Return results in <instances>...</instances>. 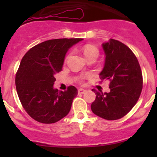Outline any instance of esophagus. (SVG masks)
Here are the masks:
<instances>
[{"mask_svg": "<svg viewBox=\"0 0 157 157\" xmlns=\"http://www.w3.org/2000/svg\"><path fill=\"white\" fill-rule=\"evenodd\" d=\"M86 90H84V89H79L78 92V94H83L84 93L86 92Z\"/></svg>", "mask_w": 157, "mask_h": 157, "instance_id": "obj_1", "label": "esophagus"}]
</instances>
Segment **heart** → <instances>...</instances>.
Returning <instances> with one entry per match:
<instances>
[{"label": "heart", "instance_id": "1", "mask_svg": "<svg viewBox=\"0 0 157 157\" xmlns=\"http://www.w3.org/2000/svg\"><path fill=\"white\" fill-rule=\"evenodd\" d=\"M83 53L85 55V56L87 58L90 57V56H98L99 55V51L95 46L91 45H86L85 46L83 47Z\"/></svg>", "mask_w": 157, "mask_h": 157}]
</instances>
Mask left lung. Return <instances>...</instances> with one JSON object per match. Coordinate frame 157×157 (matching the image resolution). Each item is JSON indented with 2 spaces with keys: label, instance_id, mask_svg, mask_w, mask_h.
<instances>
[{
  "label": "left lung",
  "instance_id": "obj_1",
  "mask_svg": "<svg viewBox=\"0 0 157 157\" xmlns=\"http://www.w3.org/2000/svg\"><path fill=\"white\" fill-rule=\"evenodd\" d=\"M102 48L105 61L100 75L101 79L110 80V92L93 90L96 99L91 110L105 120H119L137 103L142 90V73L134 52L123 43L111 38Z\"/></svg>",
  "mask_w": 157,
  "mask_h": 157
}]
</instances>
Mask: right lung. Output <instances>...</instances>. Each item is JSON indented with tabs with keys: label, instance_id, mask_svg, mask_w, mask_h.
Returning a JSON list of instances; mask_svg holds the SVG:
<instances>
[{
	"label": "right lung",
	"instance_id": "obj_1",
	"mask_svg": "<svg viewBox=\"0 0 157 157\" xmlns=\"http://www.w3.org/2000/svg\"><path fill=\"white\" fill-rule=\"evenodd\" d=\"M82 38H59L31 48L22 59L16 75V91L29 116L41 123H54L68 114L78 94L73 86L59 91L55 75L62 70L69 48Z\"/></svg>",
	"mask_w": 157,
	"mask_h": 157
}]
</instances>
